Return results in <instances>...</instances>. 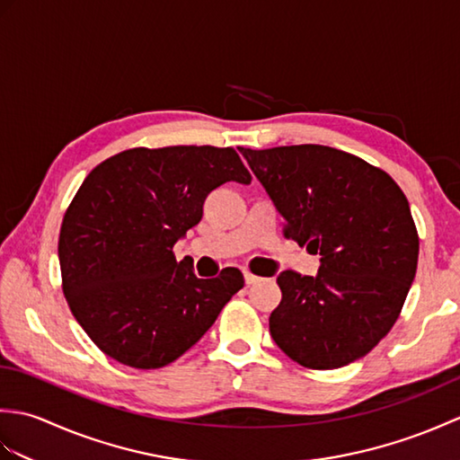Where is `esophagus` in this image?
I'll return each mask as SVG.
<instances>
[{
    "label": "esophagus",
    "mask_w": 460,
    "mask_h": 460,
    "mask_svg": "<svg viewBox=\"0 0 460 460\" xmlns=\"http://www.w3.org/2000/svg\"><path fill=\"white\" fill-rule=\"evenodd\" d=\"M243 277H245V285H255V282H259V280H261V277L252 275L251 270H245V272H243Z\"/></svg>",
    "instance_id": "obj_1"
}]
</instances>
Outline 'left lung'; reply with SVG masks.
<instances>
[{
	"mask_svg": "<svg viewBox=\"0 0 460 460\" xmlns=\"http://www.w3.org/2000/svg\"><path fill=\"white\" fill-rule=\"evenodd\" d=\"M239 152L285 217V237L320 252L316 277L277 279L272 340L310 369L364 358L395 324L415 279L419 235L405 193L384 170L330 146Z\"/></svg>",
	"mask_w": 460,
	"mask_h": 460,
	"instance_id": "left-lung-1",
	"label": "left lung"
}]
</instances>
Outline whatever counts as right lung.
Here are the masks:
<instances>
[{"label":"right lung","mask_w":460,"mask_h":460,"mask_svg":"<svg viewBox=\"0 0 460 460\" xmlns=\"http://www.w3.org/2000/svg\"><path fill=\"white\" fill-rule=\"evenodd\" d=\"M225 181L249 183L233 148H130L101 162L58 233L63 295L106 356L136 369L172 364L245 285L239 269L198 279L173 255Z\"/></svg>","instance_id":"right-lung-1"}]
</instances>
